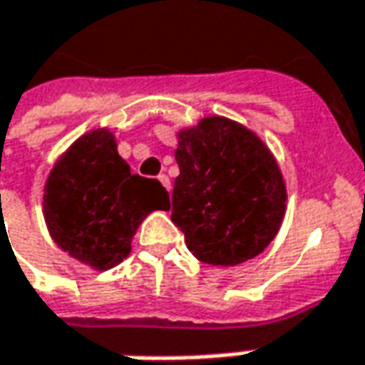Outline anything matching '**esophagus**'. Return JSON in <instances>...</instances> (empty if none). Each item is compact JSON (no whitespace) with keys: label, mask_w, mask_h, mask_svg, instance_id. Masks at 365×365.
I'll return each mask as SVG.
<instances>
[{"label":"esophagus","mask_w":365,"mask_h":365,"mask_svg":"<svg viewBox=\"0 0 365 365\" xmlns=\"http://www.w3.org/2000/svg\"><path fill=\"white\" fill-rule=\"evenodd\" d=\"M158 180L163 182V187H165L166 190H170V178L166 177V175H158Z\"/></svg>","instance_id":"obj_1"}]
</instances>
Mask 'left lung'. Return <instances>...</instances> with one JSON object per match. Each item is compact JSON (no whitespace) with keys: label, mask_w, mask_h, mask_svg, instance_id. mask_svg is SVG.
<instances>
[{"label":"left lung","mask_w":365,"mask_h":365,"mask_svg":"<svg viewBox=\"0 0 365 365\" xmlns=\"http://www.w3.org/2000/svg\"><path fill=\"white\" fill-rule=\"evenodd\" d=\"M180 175L170 219L190 253L209 265H239L273 241L285 185L273 154L245 126L212 116L178 134Z\"/></svg>","instance_id":"left-lung-1"}]
</instances>
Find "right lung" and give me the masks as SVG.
<instances>
[{"label":"right lung","instance_id":"right-lung-1","mask_svg":"<svg viewBox=\"0 0 365 365\" xmlns=\"http://www.w3.org/2000/svg\"><path fill=\"white\" fill-rule=\"evenodd\" d=\"M166 209V188L156 178L132 175L108 130L78 138L56 163L43 195L51 239L100 271L130 253L132 237L148 212Z\"/></svg>","mask_w":365,"mask_h":365}]
</instances>
